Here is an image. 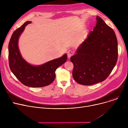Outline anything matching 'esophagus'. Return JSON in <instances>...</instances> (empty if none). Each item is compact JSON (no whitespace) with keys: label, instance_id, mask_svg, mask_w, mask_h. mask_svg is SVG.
Listing matches in <instances>:
<instances>
[{"label":"esophagus","instance_id":"esophagus-1","mask_svg":"<svg viewBox=\"0 0 128 128\" xmlns=\"http://www.w3.org/2000/svg\"><path fill=\"white\" fill-rule=\"evenodd\" d=\"M73 54H74V52H73L72 51V50H69V51L68 52V58H70V56L73 55Z\"/></svg>","mask_w":128,"mask_h":128}]
</instances>
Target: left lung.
<instances>
[{
  "label": "left lung",
  "instance_id": "obj_1",
  "mask_svg": "<svg viewBox=\"0 0 128 128\" xmlns=\"http://www.w3.org/2000/svg\"><path fill=\"white\" fill-rule=\"evenodd\" d=\"M96 26L80 44L70 58L74 64L72 77L82 85L102 82L109 76L118 58V42L115 33L100 17Z\"/></svg>",
  "mask_w": 128,
  "mask_h": 128
}]
</instances>
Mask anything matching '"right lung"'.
I'll return each mask as SVG.
<instances>
[{"label":"right lung","mask_w":128,"mask_h":128,"mask_svg":"<svg viewBox=\"0 0 128 128\" xmlns=\"http://www.w3.org/2000/svg\"><path fill=\"white\" fill-rule=\"evenodd\" d=\"M32 23L27 21L12 34L9 46L10 70L19 81L25 86L34 88L42 87L51 84L56 77V70L68 59L67 54L39 65H32L22 57L18 48V40L25 26Z\"/></svg>","instance_id":"1"}]
</instances>
